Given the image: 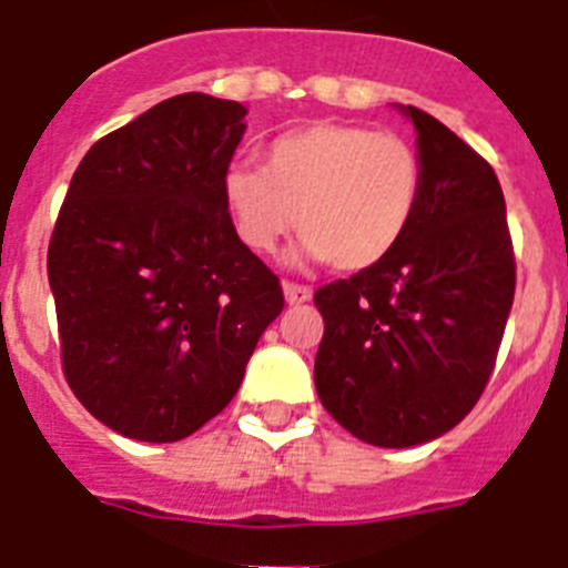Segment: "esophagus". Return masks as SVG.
Here are the masks:
<instances>
[{
  "mask_svg": "<svg viewBox=\"0 0 568 568\" xmlns=\"http://www.w3.org/2000/svg\"><path fill=\"white\" fill-rule=\"evenodd\" d=\"M284 298H287V304H307L313 298V290L295 284V281H284Z\"/></svg>",
  "mask_w": 568,
  "mask_h": 568,
  "instance_id": "34e87169",
  "label": "esophagus"
}]
</instances>
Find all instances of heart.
<instances>
[{
	"label": "heart",
	"instance_id": "b5f03b06",
	"mask_svg": "<svg viewBox=\"0 0 568 568\" xmlns=\"http://www.w3.org/2000/svg\"><path fill=\"white\" fill-rule=\"evenodd\" d=\"M420 199L424 162L415 144L366 124L287 130L267 144L261 170L230 168L224 175L235 233L253 253H273L295 222L304 255L344 273L389 258L413 230Z\"/></svg>",
	"mask_w": 568,
	"mask_h": 568
}]
</instances>
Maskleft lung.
Segmentation results:
<instances>
[{
  "label": "left lung",
  "mask_w": 568,
  "mask_h": 568,
  "mask_svg": "<svg viewBox=\"0 0 568 568\" xmlns=\"http://www.w3.org/2000/svg\"><path fill=\"white\" fill-rule=\"evenodd\" d=\"M418 130L424 199L389 258L315 293L324 338L315 389L346 433L418 446L478 404L511 298L506 202L484 155L435 115L400 104Z\"/></svg>",
  "instance_id": "8db88e82"
}]
</instances>
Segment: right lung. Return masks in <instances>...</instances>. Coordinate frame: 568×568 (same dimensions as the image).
<instances>
[{"label":"right lung","mask_w":568,"mask_h":568,"mask_svg":"<svg viewBox=\"0 0 568 568\" xmlns=\"http://www.w3.org/2000/svg\"><path fill=\"white\" fill-rule=\"evenodd\" d=\"M244 115L207 93L164 99L99 139L70 179L48 247L62 369L124 438L202 429L284 310L278 275L224 202Z\"/></svg>","instance_id":"right-lung-1"}]
</instances>
